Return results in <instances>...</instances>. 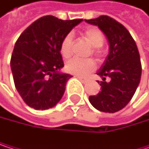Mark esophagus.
Listing matches in <instances>:
<instances>
[{"label":"esophagus","instance_id":"esophagus-1","mask_svg":"<svg viewBox=\"0 0 149 149\" xmlns=\"http://www.w3.org/2000/svg\"><path fill=\"white\" fill-rule=\"evenodd\" d=\"M80 81H83V82H85V81H88V79L87 78H85V77H81V76H79V75H77L76 76Z\"/></svg>","mask_w":149,"mask_h":149}]
</instances>
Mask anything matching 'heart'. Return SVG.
Listing matches in <instances>:
<instances>
[{
	"label": "heart",
	"instance_id": "b5f03b06",
	"mask_svg": "<svg viewBox=\"0 0 149 149\" xmlns=\"http://www.w3.org/2000/svg\"><path fill=\"white\" fill-rule=\"evenodd\" d=\"M83 38L94 47L93 52L99 54L101 52L100 47L104 43V35L102 31L95 26L88 27L83 32ZM73 37L70 34L67 35L61 40L60 52L64 59H68L72 54ZM95 68V62L92 59L80 60L77 58L71 59L66 64V70L73 74L79 76H85L92 72Z\"/></svg>",
	"mask_w": 149,
	"mask_h": 149
}]
</instances>
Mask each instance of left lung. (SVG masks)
I'll use <instances>...</instances> for the list:
<instances>
[{"label": "left lung", "instance_id": "obj_1", "mask_svg": "<svg viewBox=\"0 0 149 149\" xmlns=\"http://www.w3.org/2000/svg\"><path fill=\"white\" fill-rule=\"evenodd\" d=\"M85 21L98 26L109 43V54L97 72L102 78L98 81L102 90L88 100L100 111H119L131 101L141 81V63L136 43L122 24L108 15ZM107 77L109 82L106 81Z\"/></svg>", "mask_w": 149, "mask_h": 149}]
</instances>
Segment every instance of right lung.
Returning a JSON list of instances; mask_svg holds the SVG:
<instances>
[{
    "label": "right lung",
    "mask_w": 149,
    "mask_h": 149,
    "mask_svg": "<svg viewBox=\"0 0 149 149\" xmlns=\"http://www.w3.org/2000/svg\"><path fill=\"white\" fill-rule=\"evenodd\" d=\"M82 19L63 21L52 15L39 18L15 42L10 66L15 88L24 102L37 110L55 106L72 77L60 52L61 40Z\"/></svg>",
    "instance_id": "right-lung-1"
}]
</instances>
